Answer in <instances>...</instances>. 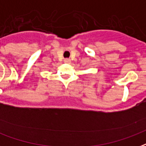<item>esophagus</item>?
Segmentation results:
<instances>
[{
  "mask_svg": "<svg viewBox=\"0 0 146 146\" xmlns=\"http://www.w3.org/2000/svg\"><path fill=\"white\" fill-rule=\"evenodd\" d=\"M64 62H66V63H70V62H71V61H70V59H65Z\"/></svg>",
  "mask_w": 146,
  "mask_h": 146,
  "instance_id": "obj_1",
  "label": "esophagus"
}]
</instances>
